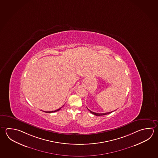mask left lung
Here are the masks:
<instances>
[{
    "label": "left lung",
    "mask_w": 158,
    "mask_h": 158,
    "mask_svg": "<svg viewBox=\"0 0 158 158\" xmlns=\"http://www.w3.org/2000/svg\"><path fill=\"white\" fill-rule=\"evenodd\" d=\"M87 109H88V110L89 111H90V112L91 113V114H94V115H96V116H102V115H107V114H110V113H111V112H106V113H102V114H99V113H96V112H92V111H91V110H89L88 108H87Z\"/></svg>",
    "instance_id": "8db88e82"
}]
</instances>
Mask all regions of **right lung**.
Segmentation results:
<instances>
[{
    "label": "right lung",
    "mask_w": 158,
    "mask_h": 158,
    "mask_svg": "<svg viewBox=\"0 0 158 158\" xmlns=\"http://www.w3.org/2000/svg\"><path fill=\"white\" fill-rule=\"evenodd\" d=\"M62 108V107L60 108V109H58L56 110H55V111H44V112H47V113H52V112H56V111H59V110H60V109Z\"/></svg>",
    "instance_id": "right-lung-1"
}]
</instances>
